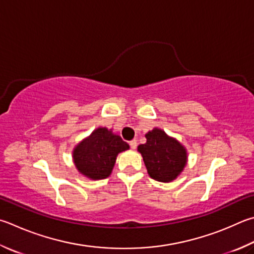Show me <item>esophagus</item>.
<instances>
[{"label":"esophagus","mask_w":254,"mask_h":254,"mask_svg":"<svg viewBox=\"0 0 254 254\" xmlns=\"http://www.w3.org/2000/svg\"><path fill=\"white\" fill-rule=\"evenodd\" d=\"M136 145H137V141L136 140L130 141V146H131L132 150H135L136 149Z\"/></svg>","instance_id":"esophagus-1"}]
</instances>
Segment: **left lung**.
<instances>
[{
	"mask_svg": "<svg viewBox=\"0 0 254 254\" xmlns=\"http://www.w3.org/2000/svg\"><path fill=\"white\" fill-rule=\"evenodd\" d=\"M146 142L137 146L150 177L159 182L177 179L188 163V151L181 142L154 127L145 134Z\"/></svg>",
	"mask_w": 254,
	"mask_h": 254,
	"instance_id": "left-lung-1",
	"label": "left lung"
}]
</instances>
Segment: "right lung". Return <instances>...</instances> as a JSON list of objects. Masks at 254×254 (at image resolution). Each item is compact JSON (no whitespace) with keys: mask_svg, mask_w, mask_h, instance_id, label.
<instances>
[{"mask_svg":"<svg viewBox=\"0 0 254 254\" xmlns=\"http://www.w3.org/2000/svg\"><path fill=\"white\" fill-rule=\"evenodd\" d=\"M130 149L112 128L100 127L80 141L72 151V159L77 172L90 180L110 177L119 153Z\"/></svg>","mask_w":254,"mask_h":254,"instance_id":"add662e5","label":"right lung"}]
</instances>
